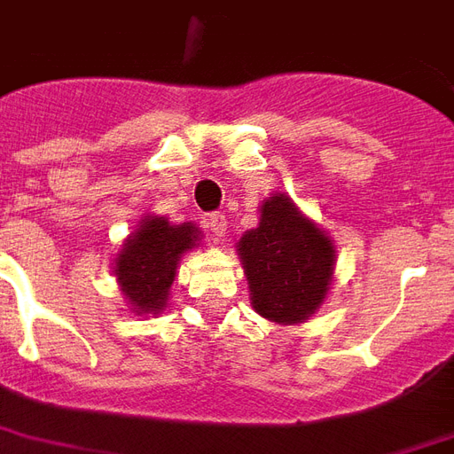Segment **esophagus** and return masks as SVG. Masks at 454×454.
<instances>
[{"label":"esophagus","instance_id":"esophagus-1","mask_svg":"<svg viewBox=\"0 0 454 454\" xmlns=\"http://www.w3.org/2000/svg\"><path fill=\"white\" fill-rule=\"evenodd\" d=\"M207 230L213 231L215 237H224L227 234V217L223 213H210L206 217Z\"/></svg>","mask_w":454,"mask_h":454}]
</instances>
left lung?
Masks as SVG:
<instances>
[{
    "label": "left lung",
    "instance_id": "left-lung-1",
    "mask_svg": "<svg viewBox=\"0 0 454 454\" xmlns=\"http://www.w3.org/2000/svg\"><path fill=\"white\" fill-rule=\"evenodd\" d=\"M254 309L275 323H299L325 299L335 248L323 231L278 193L265 200L261 224L239 241Z\"/></svg>",
    "mask_w": 454,
    "mask_h": 454
}]
</instances>
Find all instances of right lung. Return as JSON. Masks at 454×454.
Listing matches in <instances>:
<instances>
[{"label":"right lung","instance_id":"1","mask_svg":"<svg viewBox=\"0 0 454 454\" xmlns=\"http://www.w3.org/2000/svg\"><path fill=\"white\" fill-rule=\"evenodd\" d=\"M196 239L199 230L193 224H169L165 217L143 220L141 230L129 237L117 258V278L136 313L162 311L176 261Z\"/></svg>","mask_w":454,"mask_h":454}]
</instances>
